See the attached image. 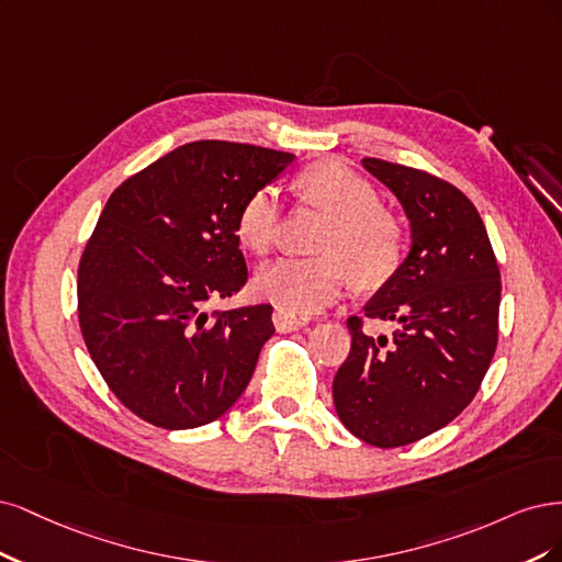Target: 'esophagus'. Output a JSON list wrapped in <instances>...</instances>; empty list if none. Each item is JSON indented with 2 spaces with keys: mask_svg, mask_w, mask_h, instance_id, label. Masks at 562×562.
<instances>
[{
  "mask_svg": "<svg viewBox=\"0 0 562 562\" xmlns=\"http://www.w3.org/2000/svg\"><path fill=\"white\" fill-rule=\"evenodd\" d=\"M307 322H311V317H307L305 313L289 311V307H276V313H273V324L278 331H296V329L305 327Z\"/></svg>",
  "mask_w": 562,
  "mask_h": 562,
  "instance_id": "34e87169",
  "label": "esophagus"
}]
</instances>
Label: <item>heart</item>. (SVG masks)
Wrapping results in <instances>:
<instances>
[{"label":"heart","instance_id":"obj_1","mask_svg":"<svg viewBox=\"0 0 562 562\" xmlns=\"http://www.w3.org/2000/svg\"><path fill=\"white\" fill-rule=\"evenodd\" d=\"M301 201L331 214L317 249L322 257H282L255 276V292L296 313H313L336 301L352 280L378 282L402 259V228L380 207L375 187L340 160H317L299 179ZM282 226V198L276 187L251 191L235 216L240 243L266 255Z\"/></svg>","mask_w":562,"mask_h":562}]
</instances>
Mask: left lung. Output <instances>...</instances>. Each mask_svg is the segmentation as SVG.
Here are the masks:
<instances>
[{"instance_id":"left-lung-1","label":"left lung","mask_w":562,"mask_h":562,"mask_svg":"<svg viewBox=\"0 0 562 562\" xmlns=\"http://www.w3.org/2000/svg\"><path fill=\"white\" fill-rule=\"evenodd\" d=\"M406 210L413 245L352 315V346L334 378V404L355 437L396 448L429 437L472 404L499 331V268L474 203L446 179L364 158ZM367 318L394 321L392 337L367 335Z\"/></svg>"}]
</instances>
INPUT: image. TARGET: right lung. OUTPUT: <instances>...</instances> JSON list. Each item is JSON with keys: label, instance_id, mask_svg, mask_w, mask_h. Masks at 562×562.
I'll return each mask as SVG.
<instances>
[{"label": "right lung", "instance_id": "1", "mask_svg": "<svg viewBox=\"0 0 562 562\" xmlns=\"http://www.w3.org/2000/svg\"><path fill=\"white\" fill-rule=\"evenodd\" d=\"M292 160L255 144L189 142L110 195L79 261V327L104 383L137 418L201 427L245 392L276 334L273 305L205 307L247 282L235 216Z\"/></svg>", "mask_w": 562, "mask_h": 562}]
</instances>
